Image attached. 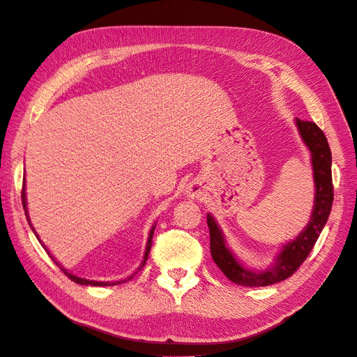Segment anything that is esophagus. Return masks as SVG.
Returning a JSON list of instances; mask_svg holds the SVG:
<instances>
[{
  "label": "esophagus",
  "mask_w": 357,
  "mask_h": 357,
  "mask_svg": "<svg viewBox=\"0 0 357 357\" xmlns=\"http://www.w3.org/2000/svg\"><path fill=\"white\" fill-rule=\"evenodd\" d=\"M203 194H204V188H203V183L200 181H192L191 183H188L187 195L190 199L199 200L203 197Z\"/></svg>",
  "instance_id": "esophagus-1"
}]
</instances>
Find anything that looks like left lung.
<instances>
[{
    "instance_id": "left-lung-1",
    "label": "left lung",
    "mask_w": 357,
    "mask_h": 357,
    "mask_svg": "<svg viewBox=\"0 0 357 357\" xmlns=\"http://www.w3.org/2000/svg\"><path fill=\"white\" fill-rule=\"evenodd\" d=\"M296 126L304 144L312 153L313 175L316 197L312 218L303 231L289 243L284 245L280 250V255L275 259V264L266 271H254L241 266L225 246V238L222 231L215 222L212 215L208 213V227L211 234V255L213 262L227 278L236 284L258 287L268 286L282 282L300 268L301 264L307 259L308 254L314 248L321 229H324L333 202V185H332V158L331 148L325 133L319 129V126L313 121H303L296 119Z\"/></svg>"
}]
</instances>
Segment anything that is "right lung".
I'll return each instance as SVG.
<instances>
[{
  "label": "right lung",
  "instance_id": "right-lung-1",
  "mask_svg": "<svg viewBox=\"0 0 357 357\" xmlns=\"http://www.w3.org/2000/svg\"><path fill=\"white\" fill-rule=\"evenodd\" d=\"M22 204H24V209H25V215H26V220H28V222H29V216H28V209H26V194H25V183H24V188H22ZM31 225V224H29ZM31 228H32V225H31ZM32 231H33V234L37 236V233H36V229L32 228ZM153 234H154V227H153V229H151V233H149V237H148V241H146V249H145V255H144V261H142V264H141V267H139V270L145 266V262H146V259H148V254H149V250H151V241H153ZM38 237V236H37ZM41 243V241H40ZM43 248H44V245H43ZM47 250V249H45ZM56 262V261H54ZM56 266L59 267L63 273H65V275H68V278H70L73 282H75V283H78V284H91V286H109V284H119V283H123V282H126V280H119V282H96V280H87V279H82V278H77V275H74V274H71V273H68L63 267H61L59 264L56 262ZM133 278V275H132ZM132 278H129V279H132Z\"/></svg>",
  "mask_w": 357,
  "mask_h": 357
}]
</instances>
